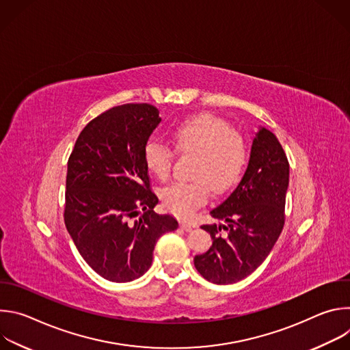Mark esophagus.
Masks as SVG:
<instances>
[{
  "label": "esophagus",
  "instance_id": "esophagus-1",
  "mask_svg": "<svg viewBox=\"0 0 350 350\" xmlns=\"http://www.w3.org/2000/svg\"><path fill=\"white\" fill-rule=\"evenodd\" d=\"M180 227H181L184 231H191V230L193 228V226H192V224L185 223V221H181V223H180Z\"/></svg>",
  "mask_w": 350,
  "mask_h": 350
}]
</instances>
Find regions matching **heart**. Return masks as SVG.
Wrapping results in <instances>:
<instances>
[{
	"mask_svg": "<svg viewBox=\"0 0 350 350\" xmlns=\"http://www.w3.org/2000/svg\"><path fill=\"white\" fill-rule=\"evenodd\" d=\"M172 137L180 151L199 157L195 180L174 183L162 192L167 212L187 219L209 201L212 188L223 193L239 181L247 163V145L226 120L209 113L185 119L174 127ZM144 162L157 178L166 180L172 172L173 149L151 138L144 148Z\"/></svg>",
	"mask_w": 350,
	"mask_h": 350,
	"instance_id": "obj_1",
	"label": "heart"
}]
</instances>
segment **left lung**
<instances>
[{
    "instance_id": "obj_1",
    "label": "left lung",
    "mask_w": 350,
    "mask_h": 350,
    "mask_svg": "<svg viewBox=\"0 0 350 350\" xmlns=\"http://www.w3.org/2000/svg\"><path fill=\"white\" fill-rule=\"evenodd\" d=\"M289 163L277 137L260 127L242 180L212 217L226 224H205L213 239L209 251L196 255L193 265L213 284H234L252 274L269 256L285 221ZM226 231V236L219 232Z\"/></svg>"
}]
</instances>
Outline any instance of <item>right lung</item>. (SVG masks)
I'll return each instance as SVG.
<instances>
[{
	"label": "right lung",
	"instance_id": "obj_1",
	"mask_svg": "<svg viewBox=\"0 0 350 350\" xmlns=\"http://www.w3.org/2000/svg\"><path fill=\"white\" fill-rule=\"evenodd\" d=\"M149 104L115 107L80 133L68 162L65 224L87 265L105 280L129 282L152 265L161 235L178 227L158 215L144 148L161 123Z\"/></svg>",
	"mask_w": 350,
	"mask_h": 350
}]
</instances>
